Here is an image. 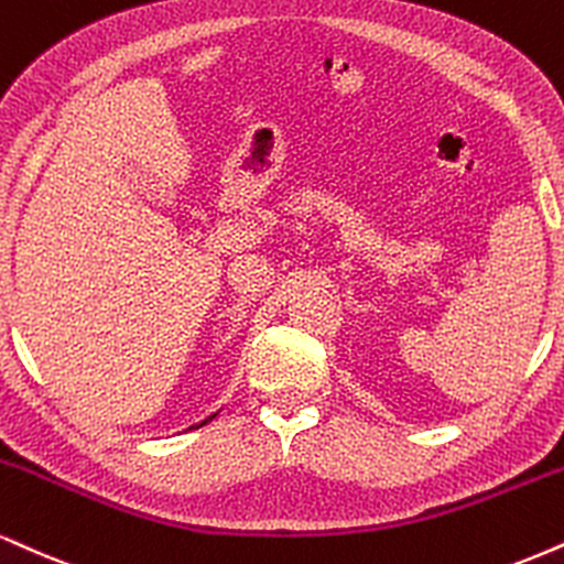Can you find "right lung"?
I'll return each mask as SVG.
<instances>
[{"mask_svg":"<svg viewBox=\"0 0 564 564\" xmlns=\"http://www.w3.org/2000/svg\"><path fill=\"white\" fill-rule=\"evenodd\" d=\"M215 415H217V412H215ZM215 415H209L207 420H202V423H199V425H194V429H202V425H207V423H209V420H213Z\"/></svg>","mask_w":564,"mask_h":564,"instance_id":"obj_1","label":"right lung"}]
</instances>
